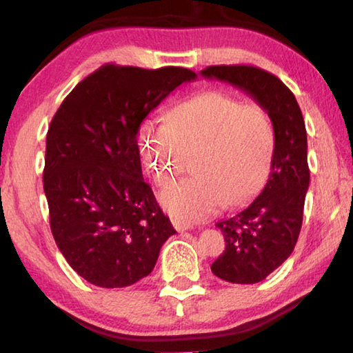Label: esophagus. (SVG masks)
I'll return each mask as SVG.
<instances>
[{"instance_id":"1","label":"esophagus","mask_w":353,"mask_h":353,"mask_svg":"<svg viewBox=\"0 0 353 353\" xmlns=\"http://www.w3.org/2000/svg\"><path fill=\"white\" fill-rule=\"evenodd\" d=\"M171 223H172V225H174V229H176L177 232H185V230L193 229V224L183 223V221H179V219H172Z\"/></svg>"}]
</instances>
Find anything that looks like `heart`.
<instances>
[{
    "label": "heart",
    "mask_w": 353,
    "mask_h": 353,
    "mask_svg": "<svg viewBox=\"0 0 353 353\" xmlns=\"http://www.w3.org/2000/svg\"><path fill=\"white\" fill-rule=\"evenodd\" d=\"M140 148L159 185L183 171L185 151L194 152L198 174L171 183L159 199L174 218L198 221L225 202L243 204L261 188L271 168L276 130L261 104L210 90L179 104L168 117L146 119Z\"/></svg>",
    "instance_id": "obj_1"
}]
</instances>
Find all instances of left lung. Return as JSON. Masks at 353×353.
I'll return each instance as SVG.
<instances>
[{"label":"left lung","mask_w":353,"mask_h":353,"mask_svg":"<svg viewBox=\"0 0 353 353\" xmlns=\"http://www.w3.org/2000/svg\"><path fill=\"white\" fill-rule=\"evenodd\" d=\"M201 74L246 92L268 110L276 130L265 188L244 210L216 223L225 250L212 265V272L225 282L259 283L288 259L301 234L310 185L305 123L292 92L265 70L213 65Z\"/></svg>","instance_id":"8db88e82"}]
</instances>
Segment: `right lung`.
<instances>
[{"label":"right lung","instance_id":"1","mask_svg":"<svg viewBox=\"0 0 353 353\" xmlns=\"http://www.w3.org/2000/svg\"><path fill=\"white\" fill-rule=\"evenodd\" d=\"M196 73L107 63L81 81L46 135L43 190L59 250L101 288H124L154 270L176 234L143 179L140 124Z\"/></svg>","mask_w":353,"mask_h":353}]
</instances>
